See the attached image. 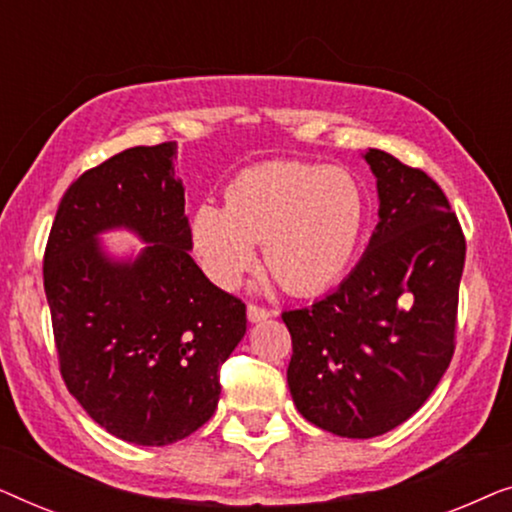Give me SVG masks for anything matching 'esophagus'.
I'll return each instance as SVG.
<instances>
[{
    "label": "esophagus",
    "instance_id": "34e87169",
    "mask_svg": "<svg viewBox=\"0 0 512 512\" xmlns=\"http://www.w3.org/2000/svg\"><path fill=\"white\" fill-rule=\"evenodd\" d=\"M270 310H265V307L261 305H247V319L251 321V324H258V321H265L270 317Z\"/></svg>",
    "mask_w": 512,
    "mask_h": 512
}]
</instances>
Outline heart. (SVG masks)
<instances>
[{
  "mask_svg": "<svg viewBox=\"0 0 512 512\" xmlns=\"http://www.w3.org/2000/svg\"><path fill=\"white\" fill-rule=\"evenodd\" d=\"M363 223L366 198L347 170L272 160L230 179L223 207L195 205L188 235L202 270L219 286H235L261 242L263 263L284 289L305 296L345 272Z\"/></svg>",
  "mask_w": 512,
  "mask_h": 512,
  "instance_id": "heart-1",
  "label": "heart"
}]
</instances>
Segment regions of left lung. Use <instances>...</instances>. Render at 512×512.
<instances>
[{"label": "left lung", "mask_w": 512, "mask_h": 512, "mask_svg": "<svg viewBox=\"0 0 512 512\" xmlns=\"http://www.w3.org/2000/svg\"><path fill=\"white\" fill-rule=\"evenodd\" d=\"M377 226L338 289L282 314L286 382L307 422L342 438L382 436L422 408L454 354L466 240L422 170L368 149Z\"/></svg>", "instance_id": "8db88e82"}]
</instances>
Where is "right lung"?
<instances>
[{
  "label": "right lung",
  "instance_id": "1",
  "mask_svg": "<svg viewBox=\"0 0 512 512\" xmlns=\"http://www.w3.org/2000/svg\"><path fill=\"white\" fill-rule=\"evenodd\" d=\"M177 142L135 146L62 195L44 256L60 373L90 419L125 443L163 447L214 415L219 368L247 333V307L191 258ZM145 242L116 257L99 237Z\"/></svg>",
  "mask_w": 512,
  "mask_h": 512
}]
</instances>
